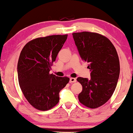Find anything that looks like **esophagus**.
<instances>
[{"label":"esophagus","mask_w":133,"mask_h":133,"mask_svg":"<svg viewBox=\"0 0 133 133\" xmlns=\"http://www.w3.org/2000/svg\"><path fill=\"white\" fill-rule=\"evenodd\" d=\"M76 82V78H74V77H70V83H75Z\"/></svg>","instance_id":"1"}]
</instances>
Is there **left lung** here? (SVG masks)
Here are the masks:
<instances>
[{"mask_svg":"<svg viewBox=\"0 0 133 133\" xmlns=\"http://www.w3.org/2000/svg\"><path fill=\"white\" fill-rule=\"evenodd\" d=\"M79 56L89 63L90 78L77 77L83 90L80 103L90 109L103 105L111 98L119 75V61L112 43L99 34L83 31L72 34Z\"/></svg>","mask_w":133,"mask_h":133,"instance_id":"left-lung-1","label":"left lung"}]
</instances>
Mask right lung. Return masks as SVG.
<instances>
[{"instance_id":"obj_1","label":"right lung","mask_w":133,"mask_h":133,"mask_svg":"<svg viewBox=\"0 0 133 133\" xmlns=\"http://www.w3.org/2000/svg\"><path fill=\"white\" fill-rule=\"evenodd\" d=\"M68 35H50L28 42L22 48L17 64L20 87L28 102L41 111H47L59 101V92L69 81L49 72Z\"/></svg>"}]
</instances>
